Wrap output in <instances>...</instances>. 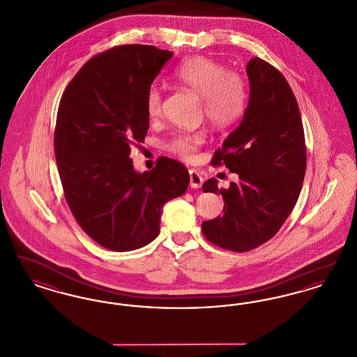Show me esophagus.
<instances>
[{"mask_svg": "<svg viewBox=\"0 0 357 357\" xmlns=\"http://www.w3.org/2000/svg\"><path fill=\"white\" fill-rule=\"evenodd\" d=\"M202 185H204L202 175L195 170H190V186L192 188H199Z\"/></svg>", "mask_w": 357, "mask_h": 357, "instance_id": "obj_1", "label": "esophagus"}]
</instances>
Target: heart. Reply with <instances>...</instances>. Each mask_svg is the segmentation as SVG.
Masks as SVG:
<instances>
[{"label":"heart","mask_w":357,"mask_h":357,"mask_svg":"<svg viewBox=\"0 0 357 357\" xmlns=\"http://www.w3.org/2000/svg\"><path fill=\"white\" fill-rule=\"evenodd\" d=\"M174 76L181 84L202 98L204 115L213 126L226 128L243 115L248 92L246 83L238 72L226 70L221 63L210 57L192 56L176 67ZM162 88L153 85L146 96L149 118L158 119L162 115ZM204 140L202 134L179 132L171 137L166 147L178 158L192 162Z\"/></svg>","instance_id":"b5f03b06"}]
</instances>
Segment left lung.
<instances>
[{"mask_svg":"<svg viewBox=\"0 0 357 357\" xmlns=\"http://www.w3.org/2000/svg\"><path fill=\"white\" fill-rule=\"evenodd\" d=\"M250 98L243 119L215 151L211 163L237 172L239 182L220 192L223 214L202 223L207 241L231 252H249L277 234L298 199L306 170L304 127L287 79L265 60L248 63Z\"/></svg>","mask_w":357,"mask_h":357,"instance_id":"1","label":"left lung"}]
</instances>
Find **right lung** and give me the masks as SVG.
Segmentation results:
<instances>
[{
	"mask_svg": "<svg viewBox=\"0 0 357 357\" xmlns=\"http://www.w3.org/2000/svg\"><path fill=\"white\" fill-rule=\"evenodd\" d=\"M172 52L120 45L86 61L59 104L54 155L66 201L85 233L102 248L130 252L158 237L162 207L190 183L170 158L136 172L131 146L150 126L146 96Z\"/></svg>",
	"mask_w": 357,
	"mask_h": 357,
	"instance_id": "add662e5",
	"label": "right lung"
}]
</instances>
